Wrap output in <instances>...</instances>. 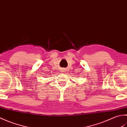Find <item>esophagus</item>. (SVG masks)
<instances>
[{"instance_id":"esophagus-1","label":"esophagus","mask_w":127,"mask_h":127,"mask_svg":"<svg viewBox=\"0 0 127 127\" xmlns=\"http://www.w3.org/2000/svg\"><path fill=\"white\" fill-rule=\"evenodd\" d=\"M62 72H64V71H63H63H62Z\"/></svg>"}]
</instances>
